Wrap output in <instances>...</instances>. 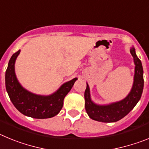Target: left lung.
<instances>
[{
  "instance_id": "left-lung-1",
  "label": "left lung",
  "mask_w": 149,
  "mask_h": 149,
  "mask_svg": "<svg viewBox=\"0 0 149 149\" xmlns=\"http://www.w3.org/2000/svg\"><path fill=\"white\" fill-rule=\"evenodd\" d=\"M135 64L134 84L131 92L123 100L107 105L96 104L91 100L89 85L84 93L85 108L89 116L93 120L102 122H115L120 120L133 110L141 98L144 86L142 63L137 57L134 48L130 49Z\"/></svg>"
}]
</instances>
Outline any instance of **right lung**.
Returning <instances> with one entry per match:
<instances>
[{
  "label": "right lung",
  "mask_w": 149,
  "mask_h": 149,
  "mask_svg": "<svg viewBox=\"0 0 149 149\" xmlns=\"http://www.w3.org/2000/svg\"><path fill=\"white\" fill-rule=\"evenodd\" d=\"M20 50L11 56L6 71V89L12 103L24 115L35 119H48L57 115L63 105V100L77 78L63 84L58 90L50 95H39L23 88L17 80L15 63Z\"/></svg>",
  "instance_id": "obj_1"
}]
</instances>
